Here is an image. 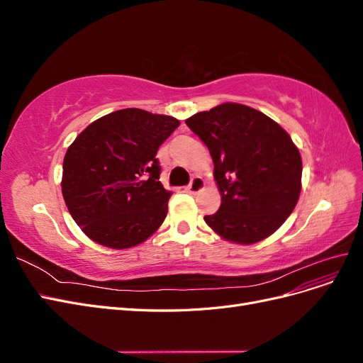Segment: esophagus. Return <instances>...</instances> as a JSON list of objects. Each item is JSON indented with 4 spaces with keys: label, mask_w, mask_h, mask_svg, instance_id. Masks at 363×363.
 <instances>
[{
    "label": "esophagus",
    "mask_w": 363,
    "mask_h": 363,
    "mask_svg": "<svg viewBox=\"0 0 363 363\" xmlns=\"http://www.w3.org/2000/svg\"><path fill=\"white\" fill-rule=\"evenodd\" d=\"M203 188H204V182L201 177H194L191 184L188 186L189 192H192V194H199L200 191H203Z\"/></svg>",
    "instance_id": "esophagus-1"
}]
</instances>
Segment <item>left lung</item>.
Here are the masks:
<instances>
[{
    "mask_svg": "<svg viewBox=\"0 0 363 363\" xmlns=\"http://www.w3.org/2000/svg\"><path fill=\"white\" fill-rule=\"evenodd\" d=\"M207 145L221 206L206 224L228 242L267 239L292 213L303 163L288 131L256 108L223 103L186 119Z\"/></svg>",
    "mask_w": 363,
    "mask_h": 363,
    "instance_id": "1",
    "label": "left lung"
}]
</instances>
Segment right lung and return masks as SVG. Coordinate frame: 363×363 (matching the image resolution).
<instances>
[{
    "instance_id": "add662e5",
    "label": "right lung",
    "mask_w": 363,
    "mask_h": 363,
    "mask_svg": "<svg viewBox=\"0 0 363 363\" xmlns=\"http://www.w3.org/2000/svg\"><path fill=\"white\" fill-rule=\"evenodd\" d=\"M180 121L123 108L87 125L63 159L62 194L82 232L94 242L133 248L155 235L171 192L159 182V147Z\"/></svg>"
}]
</instances>
